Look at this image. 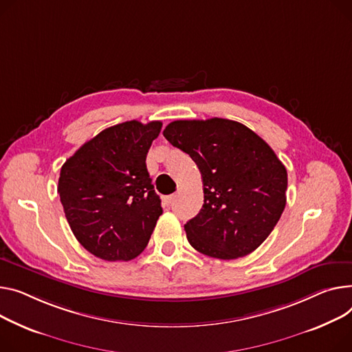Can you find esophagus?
Instances as JSON below:
<instances>
[{
  "label": "esophagus",
  "instance_id": "obj_1",
  "mask_svg": "<svg viewBox=\"0 0 352 352\" xmlns=\"http://www.w3.org/2000/svg\"><path fill=\"white\" fill-rule=\"evenodd\" d=\"M174 199H175V195H168V197H164L162 198V202L166 204V205H171L174 202Z\"/></svg>",
  "mask_w": 352,
  "mask_h": 352
}]
</instances>
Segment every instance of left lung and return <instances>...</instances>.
Returning a JSON list of instances; mask_svg holds the SVG:
<instances>
[{
  "instance_id": "1",
  "label": "left lung",
  "mask_w": 352,
  "mask_h": 352,
  "mask_svg": "<svg viewBox=\"0 0 352 352\" xmlns=\"http://www.w3.org/2000/svg\"><path fill=\"white\" fill-rule=\"evenodd\" d=\"M162 134L190 154L202 175L204 205L184 226L191 246L222 261L259 248L286 206L287 171L270 146L242 123L219 117L177 120Z\"/></svg>"
}]
</instances>
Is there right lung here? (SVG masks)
<instances>
[{"instance_id":"1","label":"right lung","mask_w":352,"mask_h":352,"mask_svg":"<svg viewBox=\"0 0 352 352\" xmlns=\"http://www.w3.org/2000/svg\"><path fill=\"white\" fill-rule=\"evenodd\" d=\"M161 122H124L89 140L60 168L58 194L79 243L107 262L142 253L162 214L146 157Z\"/></svg>"}]
</instances>
